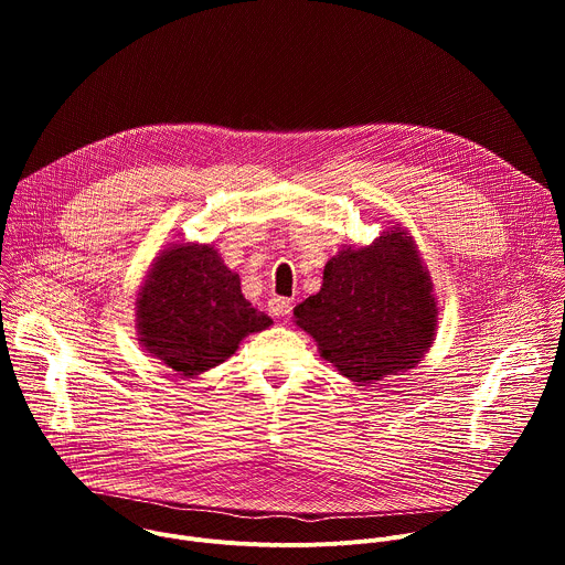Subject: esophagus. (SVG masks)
<instances>
[{"mask_svg":"<svg viewBox=\"0 0 565 565\" xmlns=\"http://www.w3.org/2000/svg\"><path fill=\"white\" fill-rule=\"evenodd\" d=\"M268 310L273 317H288L292 310V303H290V299L275 295L268 299Z\"/></svg>","mask_w":565,"mask_h":565,"instance_id":"1","label":"esophagus"}]
</instances>
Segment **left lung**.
<instances>
[{
	"instance_id": "1",
	"label": "left lung",
	"mask_w": 565,
	"mask_h": 565,
	"mask_svg": "<svg viewBox=\"0 0 565 565\" xmlns=\"http://www.w3.org/2000/svg\"><path fill=\"white\" fill-rule=\"evenodd\" d=\"M292 321L360 386L416 369L436 338L438 301L409 230L395 223L369 246H344Z\"/></svg>"
}]
</instances>
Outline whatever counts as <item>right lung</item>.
I'll return each mask as SVG.
<instances>
[{
	"label": "right lung",
	"instance_id": "right-lung-1",
	"mask_svg": "<svg viewBox=\"0 0 565 565\" xmlns=\"http://www.w3.org/2000/svg\"><path fill=\"white\" fill-rule=\"evenodd\" d=\"M136 333L145 353L183 377L225 362L241 340L273 319L253 308L212 244H170L136 292Z\"/></svg>",
	"mask_w": 565,
	"mask_h": 565
}]
</instances>
